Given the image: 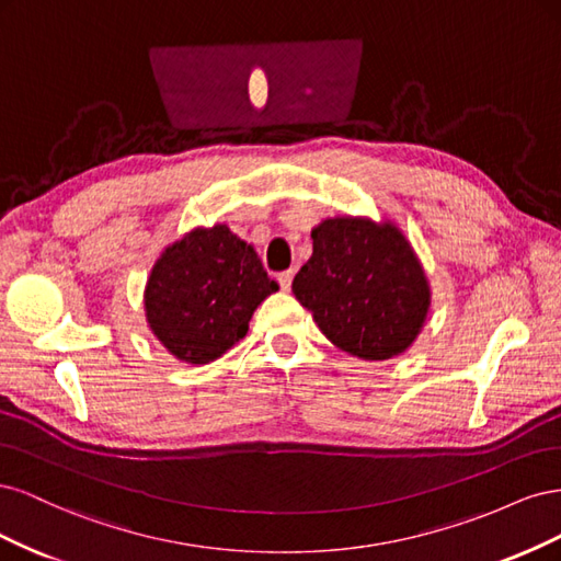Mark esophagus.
I'll return each mask as SVG.
<instances>
[{
	"label": "esophagus",
	"instance_id": "esophagus-1",
	"mask_svg": "<svg viewBox=\"0 0 561 561\" xmlns=\"http://www.w3.org/2000/svg\"><path fill=\"white\" fill-rule=\"evenodd\" d=\"M293 278H295V271H283V274H278V285H280V290H290L293 287Z\"/></svg>",
	"mask_w": 561,
	"mask_h": 561
}]
</instances>
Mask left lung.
<instances>
[{
    "mask_svg": "<svg viewBox=\"0 0 561 561\" xmlns=\"http://www.w3.org/2000/svg\"><path fill=\"white\" fill-rule=\"evenodd\" d=\"M293 280L330 342L355 358L388 360L410 348L431 309V285L412 243L386 219L328 217Z\"/></svg>",
    "mask_w": 561,
    "mask_h": 561,
    "instance_id": "8db88e82",
    "label": "left lung"
}]
</instances>
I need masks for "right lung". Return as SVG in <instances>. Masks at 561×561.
Masks as SVG:
<instances>
[{
  "instance_id": "right-lung-1",
  "label": "right lung",
  "mask_w": 561,
  "mask_h": 561,
  "mask_svg": "<svg viewBox=\"0 0 561 561\" xmlns=\"http://www.w3.org/2000/svg\"><path fill=\"white\" fill-rule=\"evenodd\" d=\"M276 290L257 252L227 225L196 227L151 266L147 325L178 360L208 365L241 342L254 309Z\"/></svg>"
}]
</instances>
